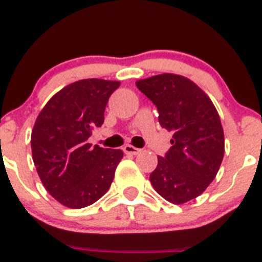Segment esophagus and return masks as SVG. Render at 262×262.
I'll use <instances>...</instances> for the list:
<instances>
[{
  "label": "esophagus",
  "mask_w": 262,
  "mask_h": 262,
  "mask_svg": "<svg viewBox=\"0 0 262 262\" xmlns=\"http://www.w3.org/2000/svg\"><path fill=\"white\" fill-rule=\"evenodd\" d=\"M123 151L126 154H129V156H136V154H139L141 151V149H139V148H135V146H133V145H124L123 146Z\"/></svg>",
  "instance_id": "esophagus-1"
}]
</instances>
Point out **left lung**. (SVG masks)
Here are the masks:
<instances>
[{
	"label": "left lung",
	"instance_id": "1",
	"mask_svg": "<svg viewBox=\"0 0 262 262\" xmlns=\"http://www.w3.org/2000/svg\"><path fill=\"white\" fill-rule=\"evenodd\" d=\"M158 109V121L172 131V146L158 157L150 173L154 190L183 204L201 195L216 178L225 150L223 126L215 105L193 81L164 73L136 82Z\"/></svg>",
	"mask_w": 262,
	"mask_h": 262
}]
</instances>
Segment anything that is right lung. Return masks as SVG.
<instances>
[{
    "mask_svg": "<svg viewBox=\"0 0 262 262\" xmlns=\"http://www.w3.org/2000/svg\"><path fill=\"white\" fill-rule=\"evenodd\" d=\"M121 82L89 78L56 92L32 129L34 166L46 190L69 208L95 203L111 188L121 149L91 146L87 139L104 123L109 96Z\"/></svg>",
    "mask_w": 262,
    "mask_h": 262,
    "instance_id": "add662e5",
    "label": "right lung"
}]
</instances>
